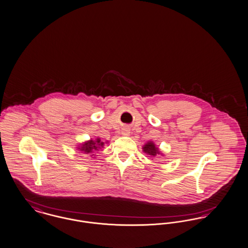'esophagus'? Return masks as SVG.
Here are the masks:
<instances>
[{"label":"esophagus","instance_id":"obj_1","mask_svg":"<svg viewBox=\"0 0 248 248\" xmlns=\"http://www.w3.org/2000/svg\"><path fill=\"white\" fill-rule=\"evenodd\" d=\"M121 133H122V135H124V136H129L130 133V129H129V128H123Z\"/></svg>","mask_w":248,"mask_h":248}]
</instances>
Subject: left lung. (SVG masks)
<instances>
[{"mask_svg": "<svg viewBox=\"0 0 248 248\" xmlns=\"http://www.w3.org/2000/svg\"><path fill=\"white\" fill-rule=\"evenodd\" d=\"M143 151L144 153L148 154L149 156H156L157 155H161L158 148L155 145L153 142H147L143 145Z\"/></svg>", "mask_w": 248, "mask_h": 248, "instance_id": "1", "label": "left lung"}]
</instances>
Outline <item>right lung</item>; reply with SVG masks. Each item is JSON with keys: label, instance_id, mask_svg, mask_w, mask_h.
I'll use <instances>...</instances> for the list:
<instances>
[{"label": "right lung", "instance_id": "obj_1", "mask_svg": "<svg viewBox=\"0 0 248 248\" xmlns=\"http://www.w3.org/2000/svg\"><path fill=\"white\" fill-rule=\"evenodd\" d=\"M104 144L105 143L101 141L100 138H97L96 140L92 139L90 141L81 143L78 148L79 151L83 152L84 154H93L94 152L101 149L104 146ZM91 156H93V155H91Z\"/></svg>", "mask_w": 248, "mask_h": 248}]
</instances>
